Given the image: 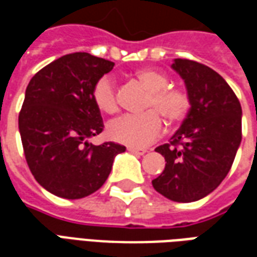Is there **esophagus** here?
<instances>
[{"label": "esophagus", "instance_id": "esophagus-1", "mask_svg": "<svg viewBox=\"0 0 257 257\" xmlns=\"http://www.w3.org/2000/svg\"><path fill=\"white\" fill-rule=\"evenodd\" d=\"M129 153H132V154H136V156H143L147 153L146 149H136V147H129L128 149Z\"/></svg>", "mask_w": 257, "mask_h": 257}]
</instances>
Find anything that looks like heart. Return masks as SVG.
I'll return each instance as SVG.
<instances>
[{
  "instance_id": "b5f03b06",
  "label": "heart",
  "mask_w": 257,
  "mask_h": 257,
  "mask_svg": "<svg viewBox=\"0 0 257 257\" xmlns=\"http://www.w3.org/2000/svg\"><path fill=\"white\" fill-rule=\"evenodd\" d=\"M135 78L149 90L143 108L147 111L125 115L108 125V136L118 143L131 147H146L162 135L164 121L176 126L187 118L191 108L189 92L173 86L167 74L156 68H140ZM92 100L104 114L112 115L119 110L117 85L108 77H101L92 88Z\"/></svg>"
}]
</instances>
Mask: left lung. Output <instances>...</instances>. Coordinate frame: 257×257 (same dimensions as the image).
<instances>
[{
    "label": "left lung",
    "mask_w": 257,
    "mask_h": 257,
    "mask_svg": "<svg viewBox=\"0 0 257 257\" xmlns=\"http://www.w3.org/2000/svg\"><path fill=\"white\" fill-rule=\"evenodd\" d=\"M172 67L184 79L191 108L169 143L157 147L165 169L153 187L176 202L204 198L223 182L242 139L241 104L215 70L189 59Z\"/></svg>",
    "instance_id": "obj_1"
}]
</instances>
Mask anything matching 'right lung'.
Masks as SVG:
<instances>
[{"label": "right lung", "mask_w": 257, "mask_h": 257, "mask_svg": "<svg viewBox=\"0 0 257 257\" xmlns=\"http://www.w3.org/2000/svg\"><path fill=\"white\" fill-rule=\"evenodd\" d=\"M114 63L86 52L64 55L30 79L19 112V131L33 176L49 193L84 198L104 184L125 147L86 139L104 128L92 88Z\"/></svg>", "instance_id": "add662e5"}]
</instances>
